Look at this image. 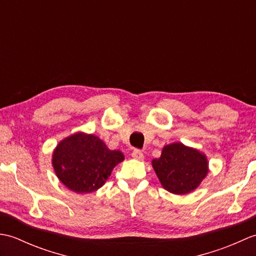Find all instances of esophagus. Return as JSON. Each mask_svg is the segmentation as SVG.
<instances>
[{
	"mask_svg": "<svg viewBox=\"0 0 256 256\" xmlns=\"http://www.w3.org/2000/svg\"><path fill=\"white\" fill-rule=\"evenodd\" d=\"M132 157H133V158H135V160H142L144 158V154L140 150H134L132 152Z\"/></svg>",
	"mask_w": 256,
	"mask_h": 256,
	"instance_id": "esophagus-1",
	"label": "esophagus"
}]
</instances>
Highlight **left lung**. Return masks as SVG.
<instances>
[{
	"mask_svg": "<svg viewBox=\"0 0 256 256\" xmlns=\"http://www.w3.org/2000/svg\"><path fill=\"white\" fill-rule=\"evenodd\" d=\"M152 165L162 186L175 194L194 192L209 170L206 155L182 143L166 145Z\"/></svg>",
	"mask_w": 256,
	"mask_h": 256,
	"instance_id": "obj_1",
	"label": "left lung"
}]
</instances>
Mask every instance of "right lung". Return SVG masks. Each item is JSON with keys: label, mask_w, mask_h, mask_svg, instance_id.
<instances>
[{"label": "right lung", "mask_w": 256, "mask_h": 256, "mask_svg": "<svg viewBox=\"0 0 256 256\" xmlns=\"http://www.w3.org/2000/svg\"><path fill=\"white\" fill-rule=\"evenodd\" d=\"M123 160L122 152L108 150L96 135L79 132L57 145L52 162L64 186L77 194H88L101 188Z\"/></svg>", "instance_id": "1"}]
</instances>
